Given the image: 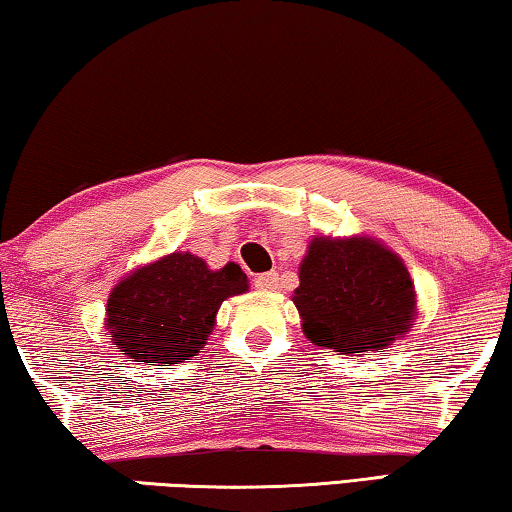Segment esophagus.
Instances as JSON below:
<instances>
[{
	"label": "esophagus",
	"instance_id": "obj_1",
	"mask_svg": "<svg viewBox=\"0 0 512 512\" xmlns=\"http://www.w3.org/2000/svg\"><path fill=\"white\" fill-rule=\"evenodd\" d=\"M254 286L258 290H274L279 286V274L277 272H263L254 279Z\"/></svg>",
	"mask_w": 512,
	"mask_h": 512
}]
</instances>
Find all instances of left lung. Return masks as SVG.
Segmentation results:
<instances>
[{
    "instance_id": "8db88e82",
    "label": "left lung",
    "mask_w": 512,
    "mask_h": 512,
    "mask_svg": "<svg viewBox=\"0 0 512 512\" xmlns=\"http://www.w3.org/2000/svg\"><path fill=\"white\" fill-rule=\"evenodd\" d=\"M293 302L311 343L355 355L387 348L410 329L414 286L403 261L371 238H316Z\"/></svg>"
}]
</instances>
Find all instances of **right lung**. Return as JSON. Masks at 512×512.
<instances>
[{
  "label": "right lung",
  "instance_id": "1",
  "mask_svg": "<svg viewBox=\"0 0 512 512\" xmlns=\"http://www.w3.org/2000/svg\"><path fill=\"white\" fill-rule=\"evenodd\" d=\"M245 290L247 274L240 265L212 272L192 254H171L112 290L107 329L121 355L148 366L174 364L203 348L219 306Z\"/></svg>",
  "mask_w": 512,
  "mask_h": 512
}]
</instances>
